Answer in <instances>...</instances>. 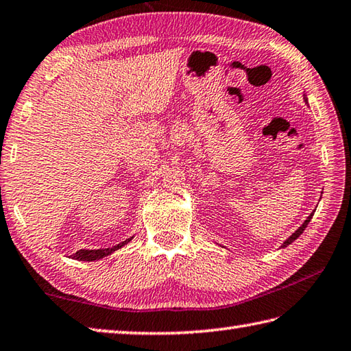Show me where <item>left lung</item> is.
Returning a JSON list of instances; mask_svg holds the SVG:
<instances>
[{
  "label": "left lung",
  "mask_w": 351,
  "mask_h": 351,
  "mask_svg": "<svg viewBox=\"0 0 351 351\" xmlns=\"http://www.w3.org/2000/svg\"><path fill=\"white\" fill-rule=\"evenodd\" d=\"M302 97H304V102H306V104L308 105V99H307V95H306V93H304V95H302ZM313 214H315V213H312V214H310V215H308V217L306 218V221H304V223L301 224V226H300L298 229H296V230H295V232H293L292 235H290V237L287 238V240H286V241H284V243L281 244V247H282V249H284V247H287V246H289V244H292V243H293V241L296 240V238H298V237H300V235H301V234L304 232V230H306V228H307V224L310 223V220H312V217H313Z\"/></svg>",
  "instance_id": "8db88e82"
}]
</instances>
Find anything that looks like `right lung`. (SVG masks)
Here are the masks:
<instances>
[{
    "instance_id": "obj_1",
    "label": "right lung",
    "mask_w": 351,
    "mask_h": 351,
    "mask_svg": "<svg viewBox=\"0 0 351 351\" xmlns=\"http://www.w3.org/2000/svg\"><path fill=\"white\" fill-rule=\"evenodd\" d=\"M133 238H134V235L130 237L128 240H125V241H122V243L116 244V246H113V247H105V249H81V250H77L76 254H73L71 258H73V260H77V261H97V260H102V258L111 255V254L116 252V250H119V249L123 247V246H127V244H128L131 240H133Z\"/></svg>"
}]
</instances>
